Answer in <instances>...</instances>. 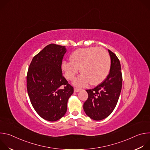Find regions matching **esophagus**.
Listing matches in <instances>:
<instances>
[{
  "label": "esophagus",
  "instance_id": "esophagus-1",
  "mask_svg": "<svg viewBox=\"0 0 150 150\" xmlns=\"http://www.w3.org/2000/svg\"><path fill=\"white\" fill-rule=\"evenodd\" d=\"M79 91H80V89L77 88H74V92L77 93V92H79Z\"/></svg>",
  "mask_w": 150,
  "mask_h": 150
}]
</instances>
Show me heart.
I'll use <instances>...</instances> for the list:
<instances>
[{
	"mask_svg": "<svg viewBox=\"0 0 150 150\" xmlns=\"http://www.w3.org/2000/svg\"><path fill=\"white\" fill-rule=\"evenodd\" d=\"M71 61H63L62 70L65 78L72 80L78 73L82 74L74 81L78 87L89 82L91 85L101 83L108 76L111 68V59L104 49L97 47L79 49L70 56Z\"/></svg>",
	"mask_w": 150,
	"mask_h": 150,
	"instance_id": "heart-1",
	"label": "heart"
}]
</instances>
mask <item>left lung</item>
<instances>
[{
    "label": "left lung",
    "mask_w": 150,
    "mask_h": 150,
    "mask_svg": "<svg viewBox=\"0 0 150 150\" xmlns=\"http://www.w3.org/2000/svg\"><path fill=\"white\" fill-rule=\"evenodd\" d=\"M111 59L110 72L105 80L93 89L87 90L88 97L83 105L91 119L100 120L108 117L117 103L122 85L120 63L116 55L108 50Z\"/></svg>",
    "instance_id": "left-lung-1"
}]
</instances>
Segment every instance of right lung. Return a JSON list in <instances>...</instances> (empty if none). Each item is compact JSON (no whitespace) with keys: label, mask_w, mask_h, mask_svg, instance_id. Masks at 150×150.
Listing matches in <instances>:
<instances>
[{"label":"right lung","mask_w":150,"mask_h":150,"mask_svg":"<svg viewBox=\"0 0 150 150\" xmlns=\"http://www.w3.org/2000/svg\"><path fill=\"white\" fill-rule=\"evenodd\" d=\"M65 46L50 44L33 58L27 76V88L31 103L38 115L54 122L67 110L74 88L63 76L62 63Z\"/></svg>","instance_id":"right-lung-1"}]
</instances>
